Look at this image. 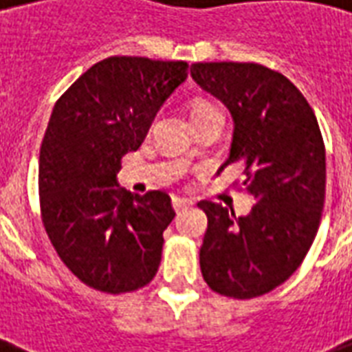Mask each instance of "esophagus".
<instances>
[{
    "mask_svg": "<svg viewBox=\"0 0 352 352\" xmlns=\"http://www.w3.org/2000/svg\"><path fill=\"white\" fill-rule=\"evenodd\" d=\"M190 205H192V201H190V199H186V197H173V209H175L177 212L188 209Z\"/></svg>",
    "mask_w": 352,
    "mask_h": 352,
    "instance_id": "1",
    "label": "esophagus"
}]
</instances>
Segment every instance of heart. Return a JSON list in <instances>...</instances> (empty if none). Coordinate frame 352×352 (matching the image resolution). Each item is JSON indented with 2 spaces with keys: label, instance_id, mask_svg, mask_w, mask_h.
<instances>
[{
  "label": "heart",
  "instance_id": "heart-1",
  "mask_svg": "<svg viewBox=\"0 0 352 352\" xmlns=\"http://www.w3.org/2000/svg\"><path fill=\"white\" fill-rule=\"evenodd\" d=\"M218 110L216 106H212V104L209 102H196L194 104V108H192V117L199 116V113H207V111H214Z\"/></svg>",
  "mask_w": 352,
  "mask_h": 352
}]
</instances>
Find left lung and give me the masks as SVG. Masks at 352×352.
I'll use <instances>...</instances> for the list:
<instances>
[{"instance_id": "left-lung-1", "label": "left lung", "mask_w": 352, "mask_h": 352, "mask_svg": "<svg viewBox=\"0 0 352 352\" xmlns=\"http://www.w3.org/2000/svg\"><path fill=\"white\" fill-rule=\"evenodd\" d=\"M194 82L233 117L228 160L242 162V186L256 205L236 218L222 203L199 201L209 226L199 250L203 280L233 298H254L282 285L314 242L327 186L319 123L287 78L257 63H194Z\"/></svg>"}]
</instances>
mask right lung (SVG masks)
Segmentation results:
<instances>
[{"label": "right lung", "instance_id": "1", "mask_svg": "<svg viewBox=\"0 0 352 352\" xmlns=\"http://www.w3.org/2000/svg\"><path fill=\"white\" fill-rule=\"evenodd\" d=\"M184 61L113 56L83 72L52 111L38 156V194L57 256L85 285L119 295L147 285L175 210L162 190L117 183L121 158L188 76Z\"/></svg>", "mask_w": 352, "mask_h": 352}]
</instances>
